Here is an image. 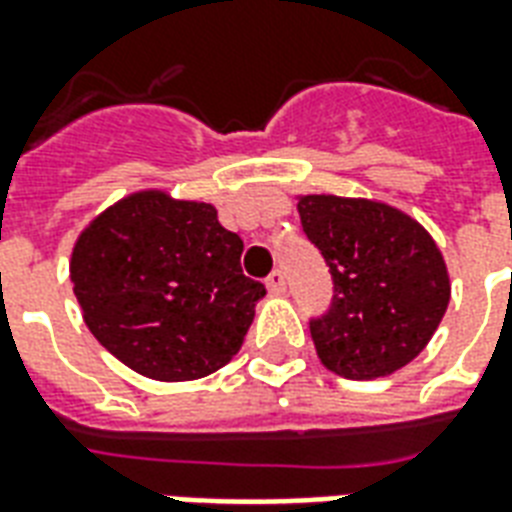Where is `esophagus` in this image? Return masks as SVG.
<instances>
[{
	"label": "esophagus",
	"mask_w": 512,
	"mask_h": 512,
	"mask_svg": "<svg viewBox=\"0 0 512 512\" xmlns=\"http://www.w3.org/2000/svg\"><path fill=\"white\" fill-rule=\"evenodd\" d=\"M265 287H268V292L271 295H282L284 290H287V279H284L282 271H273L268 279H265Z\"/></svg>",
	"instance_id": "34e87169"
}]
</instances>
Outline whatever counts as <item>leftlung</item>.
Listing matches in <instances>:
<instances>
[{
  "label": "left lung",
  "instance_id": "obj_1",
  "mask_svg": "<svg viewBox=\"0 0 512 512\" xmlns=\"http://www.w3.org/2000/svg\"><path fill=\"white\" fill-rule=\"evenodd\" d=\"M298 212L333 279L327 308L308 317L322 365L354 381L408 365L451 298L435 241L419 222L373 201L306 195Z\"/></svg>",
  "mask_w": 512,
  "mask_h": 512
}]
</instances>
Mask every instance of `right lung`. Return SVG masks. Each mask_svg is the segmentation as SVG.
I'll return each instance as SVG.
<instances>
[{
  "mask_svg": "<svg viewBox=\"0 0 512 512\" xmlns=\"http://www.w3.org/2000/svg\"><path fill=\"white\" fill-rule=\"evenodd\" d=\"M241 252L214 206L136 193L85 228L69 273L109 354L155 381H193L228 365L265 295Z\"/></svg>",
  "mask_w": 512,
  "mask_h": 512,
  "instance_id": "add662e5",
  "label": "right lung"
}]
</instances>
